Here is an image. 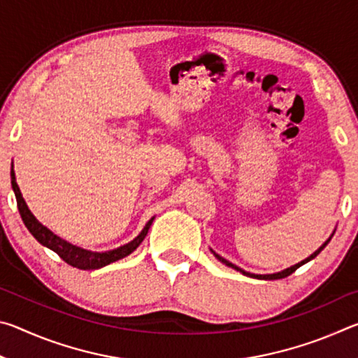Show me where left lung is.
I'll list each match as a JSON object with an SVG mask.
<instances>
[{
  "label": "left lung",
  "mask_w": 358,
  "mask_h": 358,
  "mask_svg": "<svg viewBox=\"0 0 358 358\" xmlns=\"http://www.w3.org/2000/svg\"><path fill=\"white\" fill-rule=\"evenodd\" d=\"M330 240H331V237H330L329 240H327V241H325V243H324L322 246H320V248H319V250H317L316 252H314V254H311V256H310V257H308V259H305V260H301V262H300V264H296V265H294V266H290V268H286V270H282V271H280V273H273V275H252V273H248V271H245V270H241V268H238V266H237V265L230 264V262H229V260H226V259H224V257H221V256H220V254H216V252H213V254H215V257H216L217 260H221V262H222V264H226L227 266H232V268H235V270H237V271H241V273H243V275H246V276H251V278H257V280H282V278H286V276H289V275H292V273H294V271H295L296 268H300V266H301L303 264L310 262V260H311V259H314V257H316V256H317V254H319L320 251H322V250H324V248H325L327 245H329V241H330Z\"/></svg>",
  "instance_id": "left-lung-1"
}]
</instances>
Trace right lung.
Wrapping results in <instances>:
<instances>
[{"mask_svg":"<svg viewBox=\"0 0 358 358\" xmlns=\"http://www.w3.org/2000/svg\"><path fill=\"white\" fill-rule=\"evenodd\" d=\"M10 177H12V180H10L12 189H14L15 197H17V207H19L20 216H22L23 222H25L27 229L29 230V232H31L33 237L38 240L41 245L50 248V250L55 251L58 256L64 260L66 264L76 266V268L98 270V268H101V266H106L108 264L115 262V260H120V259H123L126 256H129L132 251L137 250V246L142 243L143 238L147 237L148 229L151 226V222H153V217H151V220L147 222V226L143 227L142 232L138 234L137 237L131 241V243L124 245V246H120L113 251L93 252V251L82 250V248H78L76 245H71V243H68V241H64L63 238H59L58 235L53 234L52 230H48L45 226H42V224L38 220H36L31 211L28 210L25 201H23L22 192L19 189V185H17V181H15L14 171L10 172Z\"/></svg>","mask_w":358,"mask_h":358,"instance_id":"obj_1","label":"right lung"}]
</instances>
